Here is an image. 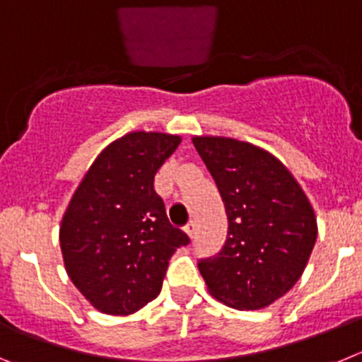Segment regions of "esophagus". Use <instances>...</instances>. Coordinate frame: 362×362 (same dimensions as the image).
I'll list each match as a JSON object with an SVG mask.
<instances>
[{
  "label": "esophagus",
  "mask_w": 362,
  "mask_h": 362,
  "mask_svg": "<svg viewBox=\"0 0 362 362\" xmlns=\"http://www.w3.org/2000/svg\"><path fill=\"white\" fill-rule=\"evenodd\" d=\"M184 230H185V234H187L189 238H193L194 234H197V223H194V221L191 220V221H189V223H187V226L184 227Z\"/></svg>",
  "instance_id": "esophagus-1"
}]
</instances>
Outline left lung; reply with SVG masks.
Listing matches in <instances>:
<instances>
[{
	"label": "left lung",
	"mask_w": 362,
	"mask_h": 362,
	"mask_svg": "<svg viewBox=\"0 0 362 362\" xmlns=\"http://www.w3.org/2000/svg\"><path fill=\"white\" fill-rule=\"evenodd\" d=\"M226 205V245L198 262L207 291L240 310L269 307L291 291L317 238L314 207L267 149L229 136H193Z\"/></svg>",
	"instance_id": "8db88e82"
}]
</instances>
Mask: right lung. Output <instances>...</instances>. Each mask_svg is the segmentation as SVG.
<instances>
[{
    "label": "right lung",
    "instance_id": "obj_1",
    "mask_svg": "<svg viewBox=\"0 0 362 362\" xmlns=\"http://www.w3.org/2000/svg\"><path fill=\"white\" fill-rule=\"evenodd\" d=\"M180 136L132 132L108 144L71 197L59 227L68 278L97 310L129 315L160 294L187 234L169 223L153 180Z\"/></svg>",
    "mask_w": 362,
    "mask_h": 362
}]
</instances>
